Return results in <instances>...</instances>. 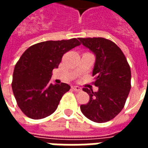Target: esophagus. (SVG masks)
<instances>
[{
  "label": "esophagus",
  "instance_id": "1",
  "mask_svg": "<svg viewBox=\"0 0 148 148\" xmlns=\"http://www.w3.org/2000/svg\"><path fill=\"white\" fill-rule=\"evenodd\" d=\"M72 89L74 90H75V91H77V92H79V91H81V88L79 86H72Z\"/></svg>",
  "mask_w": 148,
  "mask_h": 148
}]
</instances>
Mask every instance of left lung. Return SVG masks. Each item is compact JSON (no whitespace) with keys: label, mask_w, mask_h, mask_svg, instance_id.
I'll list each match as a JSON object with an SVG mask.
<instances>
[{"label":"left lung","mask_w":148,"mask_h":148,"mask_svg":"<svg viewBox=\"0 0 148 148\" xmlns=\"http://www.w3.org/2000/svg\"><path fill=\"white\" fill-rule=\"evenodd\" d=\"M81 42L96 55L93 71L98 87L97 92L83 88L90 101L80 106L90 121L105 123L117 116L124 108L131 90V69L127 58L115 42L101 37L79 38Z\"/></svg>","instance_id":"left-lung-1"}]
</instances>
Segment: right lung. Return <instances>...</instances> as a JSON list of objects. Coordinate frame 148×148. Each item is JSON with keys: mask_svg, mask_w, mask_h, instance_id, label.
I'll return each mask as SVG.
<instances>
[{"mask_svg": "<svg viewBox=\"0 0 148 148\" xmlns=\"http://www.w3.org/2000/svg\"><path fill=\"white\" fill-rule=\"evenodd\" d=\"M81 43L76 38L45 41L31 46L15 66L12 88L19 108L27 117L39 120L56 110L62 97L70 90L66 83H50L52 71L64 54Z\"/></svg>", "mask_w": 148, "mask_h": 148, "instance_id": "1", "label": "right lung"}]
</instances>
